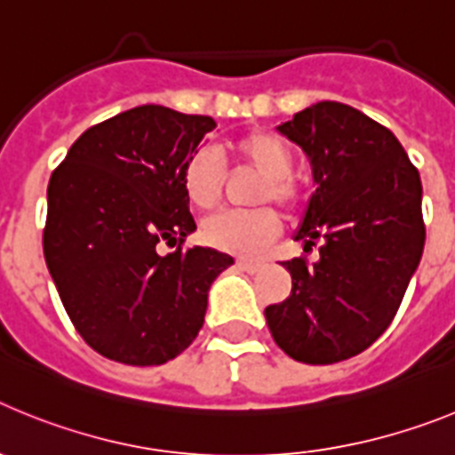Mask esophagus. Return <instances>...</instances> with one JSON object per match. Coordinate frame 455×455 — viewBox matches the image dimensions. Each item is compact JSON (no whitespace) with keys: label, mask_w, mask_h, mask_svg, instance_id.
Instances as JSON below:
<instances>
[{"label":"esophagus","mask_w":455,"mask_h":455,"mask_svg":"<svg viewBox=\"0 0 455 455\" xmlns=\"http://www.w3.org/2000/svg\"><path fill=\"white\" fill-rule=\"evenodd\" d=\"M236 267L241 268V271H246V273H259L264 268L262 262H252V259H239L236 262Z\"/></svg>","instance_id":"34e87169"}]
</instances>
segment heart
<instances>
[{
    "label": "heart",
    "mask_w": 455,
    "mask_h": 455,
    "mask_svg": "<svg viewBox=\"0 0 455 455\" xmlns=\"http://www.w3.org/2000/svg\"><path fill=\"white\" fill-rule=\"evenodd\" d=\"M232 155L243 166L262 175L257 203H277L291 212L300 203V187L291 178L293 155L287 140L271 132H248L230 143ZM225 172L212 148H198L182 168V191L196 209H214L220 200ZM283 230L273 207L251 212H220L200 228V239L214 251L236 257H255Z\"/></svg>",
    "instance_id": "obj_1"
}]
</instances>
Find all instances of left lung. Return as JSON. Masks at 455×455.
Instances as JSON below:
<instances>
[{
  "label": "left lung",
  "mask_w": 455,
  "mask_h": 455,
  "mask_svg": "<svg viewBox=\"0 0 455 455\" xmlns=\"http://www.w3.org/2000/svg\"><path fill=\"white\" fill-rule=\"evenodd\" d=\"M277 130L303 148L316 184L293 239L321 246L319 262L283 264L291 293L264 316L293 360L341 363L387 331L419 267V172L387 127L348 104L316 102Z\"/></svg>",
  "instance_id": "left-lung-1"
}]
</instances>
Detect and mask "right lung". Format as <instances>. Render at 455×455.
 I'll list each match as a JSON object with an SVG mask.
<instances>
[{
	"label": "right lung",
	"instance_id": "add662e5",
	"mask_svg": "<svg viewBox=\"0 0 455 455\" xmlns=\"http://www.w3.org/2000/svg\"><path fill=\"white\" fill-rule=\"evenodd\" d=\"M214 118L143 104L92 124L47 187L43 251L61 303L92 351L164 364L204 323L207 291L235 264L214 248H187L196 230L182 168ZM159 243L180 246L159 256Z\"/></svg>",
	"mask_w": 455,
	"mask_h": 455
}]
</instances>
